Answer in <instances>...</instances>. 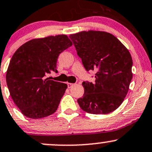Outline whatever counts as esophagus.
Wrapping results in <instances>:
<instances>
[{"mask_svg":"<svg viewBox=\"0 0 152 152\" xmlns=\"http://www.w3.org/2000/svg\"><path fill=\"white\" fill-rule=\"evenodd\" d=\"M67 85L68 88H71V86H73V84H72V83H67Z\"/></svg>","mask_w":152,"mask_h":152,"instance_id":"34e87169","label":"esophagus"}]
</instances>
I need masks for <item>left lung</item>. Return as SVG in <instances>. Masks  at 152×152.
<instances>
[{"mask_svg":"<svg viewBox=\"0 0 152 152\" xmlns=\"http://www.w3.org/2000/svg\"><path fill=\"white\" fill-rule=\"evenodd\" d=\"M87 71H96L94 83H82L80 107L91 114H107L124 100L132 79L131 54L119 39L105 31H81L69 36Z\"/></svg>","mask_w":152,"mask_h":152,"instance_id":"8db88e82","label":"left lung"}]
</instances>
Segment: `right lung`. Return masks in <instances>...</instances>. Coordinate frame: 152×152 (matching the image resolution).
<instances>
[{"label":"right lung","instance_id":"obj_1","mask_svg":"<svg viewBox=\"0 0 152 152\" xmlns=\"http://www.w3.org/2000/svg\"><path fill=\"white\" fill-rule=\"evenodd\" d=\"M72 45L66 35L31 39L22 45L11 58L6 83L11 98L22 114L42 118L58 109L67 85L47 78L57 73L58 56Z\"/></svg>","mask_w":152,"mask_h":152}]
</instances>
